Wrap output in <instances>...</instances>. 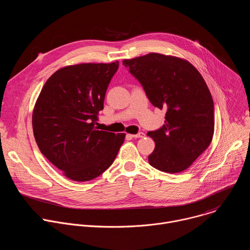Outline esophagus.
<instances>
[{"label": "esophagus", "mask_w": 250, "mask_h": 250, "mask_svg": "<svg viewBox=\"0 0 250 250\" xmlns=\"http://www.w3.org/2000/svg\"><path fill=\"white\" fill-rule=\"evenodd\" d=\"M131 137H133V138H142V137H144L145 136V133H143V132H138L137 134H129Z\"/></svg>", "instance_id": "1"}]
</instances>
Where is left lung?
Wrapping results in <instances>:
<instances>
[{
	"instance_id": "left-lung-1",
	"label": "left lung",
	"mask_w": 250,
	"mask_h": 250,
	"mask_svg": "<svg viewBox=\"0 0 250 250\" xmlns=\"http://www.w3.org/2000/svg\"><path fill=\"white\" fill-rule=\"evenodd\" d=\"M123 63L141 83L153 106L166 109L165 125L148 136L155 169L181 173L208 148L214 134V103L200 72L187 60L150 53Z\"/></svg>"
}]
</instances>
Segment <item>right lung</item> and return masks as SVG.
<instances>
[{
  "mask_svg": "<svg viewBox=\"0 0 250 250\" xmlns=\"http://www.w3.org/2000/svg\"><path fill=\"white\" fill-rule=\"evenodd\" d=\"M119 62L78 63L58 69L46 81L32 114L41 153L74 182H88L113 164L125 133L99 130L109 83Z\"/></svg>",
  "mask_w": 250,
  "mask_h": 250,
  "instance_id": "obj_1",
  "label": "right lung"
}]
</instances>
